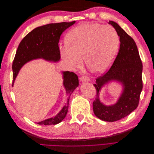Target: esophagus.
<instances>
[{"label": "esophagus", "instance_id": "1", "mask_svg": "<svg viewBox=\"0 0 154 154\" xmlns=\"http://www.w3.org/2000/svg\"><path fill=\"white\" fill-rule=\"evenodd\" d=\"M80 80L81 82H88L90 80L87 76H83L80 78Z\"/></svg>", "mask_w": 154, "mask_h": 154}]
</instances>
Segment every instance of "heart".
<instances>
[{
	"instance_id": "b5f03b06",
	"label": "heart",
	"mask_w": 154,
	"mask_h": 154,
	"mask_svg": "<svg viewBox=\"0 0 154 154\" xmlns=\"http://www.w3.org/2000/svg\"><path fill=\"white\" fill-rule=\"evenodd\" d=\"M65 44L60 56L70 68L81 67L84 60L90 72L102 74L110 69L118 54L119 38L110 26L85 23L70 31Z\"/></svg>"
}]
</instances>
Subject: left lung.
<instances>
[{
  "instance_id": "left-lung-1",
  "label": "left lung",
  "mask_w": 154,
  "mask_h": 154,
  "mask_svg": "<svg viewBox=\"0 0 154 154\" xmlns=\"http://www.w3.org/2000/svg\"><path fill=\"white\" fill-rule=\"evenodd\" d=\"M119 37L118 56L109 71L96 79L94 86L97 94L93 102V111L97 118L108 122L119 120L136 109L143 89V65L136 42L117 23L109 20ZM112 82L122 86V92L115 104L105 105L100 101L102 88Z\"/></svg>"
}]
</instances>
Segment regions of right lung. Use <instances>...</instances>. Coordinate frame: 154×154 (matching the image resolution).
Here are the masks:
<instances>
[{
    "mask_svg": "<svg viewBox=\"0 0 154 154\" xmlns=\"http://www.w3.org/2000/svg\"><path fill=\"white\" fill-rule=\"evenodd\" d=\"M76 21L49 24L36 27L29 32L18 45L13 63V86L21 68L32 60L43 59L50 62H58L60 53L58 42L62 32ZM63 85L67 95L66 103L59 112L53 117L36 123L38 125H51L60 123L66 118L68 111L70 96L79 85L76 74L62 71Z\"/></svg>",
    "mask_w": 154,
    "mask_h": 154,
    "instance_id": "add662e5",
    "label": "right lung"
}]
</instances>
